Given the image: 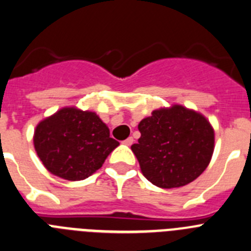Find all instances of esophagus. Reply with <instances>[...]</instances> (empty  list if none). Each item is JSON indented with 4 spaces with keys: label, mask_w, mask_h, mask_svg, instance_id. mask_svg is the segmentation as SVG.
Wrapping results in <instances>:
<instances>
[{
    "label": "esophagus",
    "mask_w": 251,
    "mask_h": 251,
    "mask_svg": "<svg viewBox=\"0 0 251 251\" xmlns=\"http://www.w3.org/2000/svg\"><path fill=\"white\" fill-rule=\"evenodd\" d=\"M124 144H125L126 146H131V145L133 144V139H132V137H131V136L127 137V139H126L125 141H124Z\"/></svg>",
    "instance_id": "esophagus-1"
}]
</instances>
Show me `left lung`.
<instances>
[{
  "mask_svg": "<svg viewBox=\"0 0 251 251\" xmlns=\"http://www.w3.org/2000/svg\"><path fill=\"white\" fill-rule=\"evenodd\" d=\"M131 150L142 175L160 188H178L200 177L212 160L214 128L204 115L179 104L160 107L140 121Z\"/></svg>",
  "mask_w": 251,
  "mask_h": 251,
  "instance_id": "left-lung-1",
  "label": "left lung"
}]
</instances>
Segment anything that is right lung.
Masks as SVG:
<instances>
[{
    "instance_id": "add662e5",
    "label": "right lung",
    "mask_w": 251,
    "mask_h": 251,
    "mask_svg": "<svg viewBox=\"0 0 251 251\" xmlns=\"http://www.w3.org/2000/svg\"><path fill=\"white\" fill-rule=\"evenodd\" d=\"M33 144L44 167L67 181L88 178L120 145L99 115L75 106L62 107L39 121Z\"/></svg>"
}]
</instances>
